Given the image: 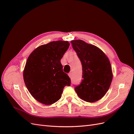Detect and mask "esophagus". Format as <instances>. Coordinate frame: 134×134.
Wrapping results in <instances>:
<instances>
[{
	"label": "esophagus",
	"mask_w": 134,
	"mask_h": 134,
	"mask_svg": "<svg viewBox=\"0 0 134 134\" xmlns=\"http://www.w3.org/2000/svg\"><path fill=\"white\" fill-rule=\"evenodd\" d=\"M68 75H69V76L70 77V78H71V76H72V74H71V72H69V73H68Z\"/></svg>",
	"instance_id": "obj_1"
}]
</instances>
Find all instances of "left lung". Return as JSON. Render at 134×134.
Returning a JSON list of instances; mask_svg holds the SVG:
<instances>
[{
	"instance_id": "8db88e82",
	"label": "left lung",
	"mask_w": 134,
	"mask_h": 134,
	"mask_svg": "<svg viewBox=\"0 0 134 134\" xmlns=\"http://www.w3.org/2000/svg\"><path fill=\"white\" fill-rule=\"evenodd\" d=\"M82 65V82L74 90L80 98L93 103L106 94L112 80L109 60L98 47L81 40L71 41Z\"/></svg>"
}]
</instances>
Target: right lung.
<instances>
[{"label": "right lung", "instance_id": "obj_1", "mask_svg": "<svg viewBox=\"0 0 134 134\" xmlns=\"http://www.w3.org/2000/svg\"><path fill=\"white\" fill-rule=\"evenodd\" d=\"M70 43L52 41L36 48L28 58L23 71L27 90L39 102L50 105L59 100L70 79L63 70L60 60Z\"/></svg>", "mask_w": 134, "mask_h": 134}]
</instances>
